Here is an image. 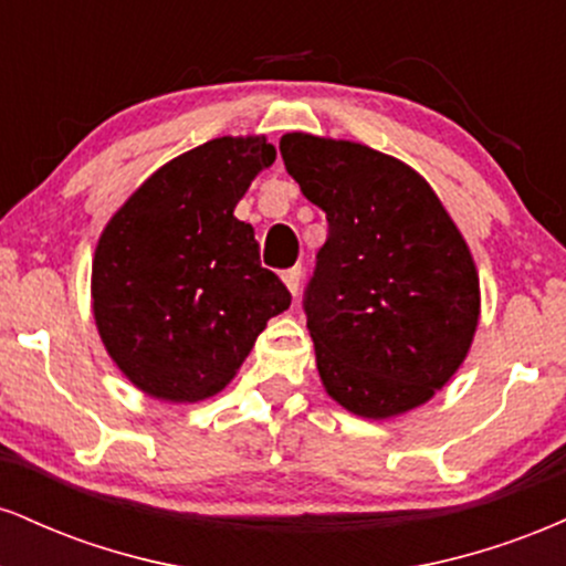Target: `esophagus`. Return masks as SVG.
Listing matches in <instances>:
<instances>
[{
  "mask_svg": "<svg viewBox=\"0 0 566 566\" xmlns=\"http://www.w3.org/2000/svg\"><path fill=\"white\" fill-rule=\"evenodd\" d=\"M282 279H284V284H287V290L292 292V295H297V290H301V279H303L301 265H295V269L284 271Z\"/></svg>",
  "mask_w": 566,
  "mask_h": 566,
  "instance_id": "esophagus-1",
  "label": "esophagus"
}]
</instances>
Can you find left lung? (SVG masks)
<instances>
[{"instance_id": "left-lung-1", "label": "left lung", "mask_w": 566, "mask_h": 566, "mask_svg": "<svg viewBox=\"0 0 566 566\" xmlns=\"http://www.w3.org/2000/svg\"><path fill=\"white\" fill-rule=\"evenodd\" d=\"M284 167L327 212L303 308L319 378L340 407L386 420L458 373L479 324L463 233L405 161L354 140L287 133Z\"/></svg>"}]
</instances>
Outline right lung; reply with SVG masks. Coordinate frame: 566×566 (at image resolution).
Wrapping results in <instances>:
<instances>
[{
	"label": "right lung",
	"instance_id": "right-lung-1",
	"mask_svg": "<svg viewBox=\"0 0 566 566\" xmlns=\"http://www.w3.org/2000/svg\"><path fill=\"white\" fill-rule=\"evenodd\" d=\"M263 135L207 140L167 161L108 220L95 247L93 314L127 380L165 401L223 391L292 295L233 218L274 165Z\"/></svg>",
	"mask_w": 566,
	"mask_h": 566
}]
</instances>
